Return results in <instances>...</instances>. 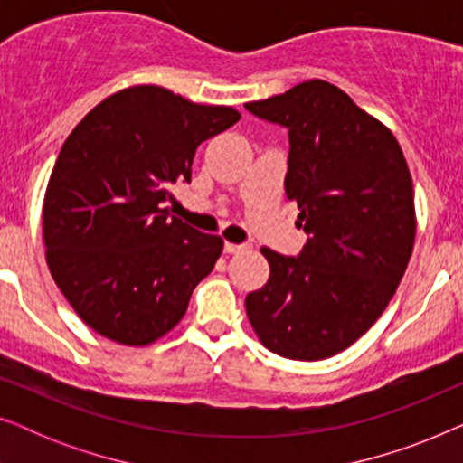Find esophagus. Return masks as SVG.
I'll return each mask as SVG.
<instances>
[{
	"instance_id": "obj_1",
	"label": "esophagus",
	"mask_w": 463,
	"mask_h": 463,
	"mask_svg": "<svg viewBox=\"0 0 463 463\" xmlns=\"http://www.w3.org/2000/svg\"><path fill=\"white\" fill-rule=\"evenodd\" d=\"M223 250L227 252V255H236V252L244 250V244H232V242H225V244H223Z\"/></svg>"
}]
</instances>
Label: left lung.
<instances>
[{
    "label": "left lung",
    "instance_id": "left-lung-1",
    "mask_svg": "<svg viewBox=\"0 0 463 463\" xmlns=\"http://www.w3.org/2000/svg\"><path fill=\"white\" fill-rule=\"evenodd\" d=\"M288 130L287 198L307 233L297 257L269 249V280L246 314L269 352L322 360L344 352L388 307L415 242L413 181L382 122L322 80L246 103Z\"/></svg>",
    "mask_w": 463,
    "mask_h": 463
}]
</instances>
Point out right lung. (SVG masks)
Returning a JSON list of instances; mask_svg holds the SVG:
<instances>
[{
  "instance_id": "right-lung-1",
  "label": "right lung",
  "mask_w": 463,
  "mask_h": 463,
  "mask_svg": "<svg viewBox=\"0 0 463 463\" xmlns=\"http://www.w3.org/2000/svg\"><path fill=\"white\" fill-rule=\"evenodd\" d=\"M240 119L160 86L99 103L62 145L43 200L50 274L103 337L147 345L183 318L223 240L168 214L175 183L192 181L200 143Z\"/></svg>"
}]
</instances>
